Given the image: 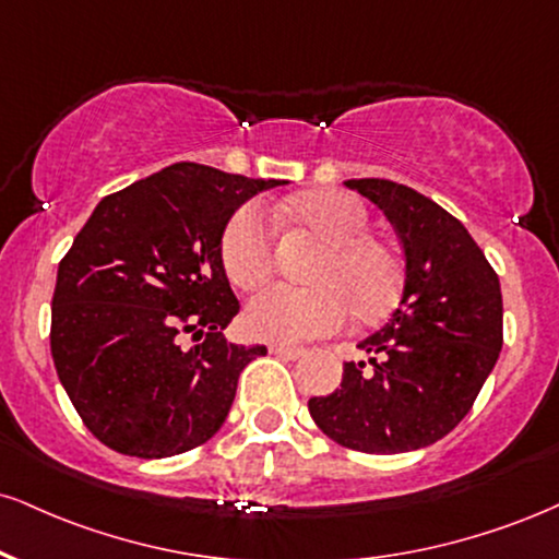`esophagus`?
<instances>
[{
    "mask_svg": "<svg viewBox=\"0 0 559 559\" xmlns=\"http://www.w3.org/2000/svg\"><path fill=\"white\" fill-rule=\"evenodd\" d=\"M267 348H271V354L281 356V359H292V361L299 359V356L305 354V352H301V348H297V346H284V344H271Z\"/></svg>",
    "mask_w": 559,
    "mask_h": 559,
    "instance_id": "esophagus-1",
    "label": "esophagus"
}]
</instances>
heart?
Instances as JSON below:
<instances>
[{"label": "heart", "mask_w": 559, "mask_h": 559, "mask_svg": "<svg viewBox=\"0 0 559 559\" xmlns=\"http://www.w3.org/2000/svg\"><path fill=\"white\" fill-rule=\"evenodd\" d=\"M294 218L325 241L312 271L318 286H271L245 309L247 331L265 341H309L346 325L348 314L372 322L401 297V258L382 239L369 237V215L346 192L318 190L294 200ZM221 262L237 288L252 292L275 267L273 226L260 205H245L228 218L221 237Z\"/></svg>", "instance_id": "b5f03b06"}]
</instances>
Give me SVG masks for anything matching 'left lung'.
<instances>
[{
  "label": "left lung",
  "instance_id": "left-lung-1",
  "mask_svg": "<svg viewBox=\"0 0 559 559\" xmlns=\"http://www.w3.org/2000/svg\"><path fill=\"white\" fill-rule=\"evenodd\" d=\"M372 200L403 247L399 309L359 341L365 361L344 365L331 395L309 399L314 425L361 453H408L442 440L472 412L502 348V292L459 218L412 187L348 179Z\"/></svg>",
  "mask_w": 559,
  "mask_h": 559
}]
</instances>
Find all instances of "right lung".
Instances as JSON below:
<instances>
[{
    "label": "right lung",
    "instance_id": "add662e5",
    "mask_svg": "<svg viewBox=\"0 0 559 559\" xmlns=\"http://www.w3.org/2000/svg\"><path fill=\"white\" fill-rule=\"evenodd\" d=\"M281 185L174 164L100 200L80 228L57 271L51 356L104 445L169 459L224 425L241 369L267 348L226 341L239 301L221 237L239 205Z\"/></svg>",
    "mask_w": 559,
    "mask_h": 559
}]
</instances>
